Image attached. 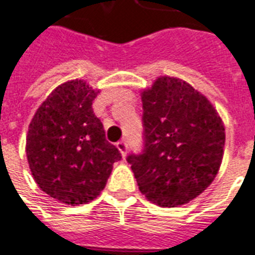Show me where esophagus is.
Wrapping results in <instances>:
<instances>
[{
	"label": "esophagus",
	"instance_id": "34e87169",
	"mask_svg": "<svg viewBox=\"0 0 255 255\" xmlns=\"http://www.w3.org/2000/svg\"><path fill=\"white\" fill-rule=\"evenodd\" d=\"M116 147H118V149H119L120 152H122V155H126V152H127V141L126 140H120L116 143Z\"/></svg>",
	"mask_w": 255,
	"mask_h": 255
}]
</instances>
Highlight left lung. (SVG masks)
Instances as JSON below:
<instances>
[{
  "label": "left lung",
  "instance_id": "obj_1",
  "mask_svg": "<svg viewBox=\"0 0 255 255\" xmlns=\"http://www.w3.org/2000/svg\"><path fill=\"white\" fill-rule=\"evenodd\" d=\"M143 151L128 155L141 194L176 207L201 195L218 174L225 127L213 104L176 77H158L141 92Z\"/></svg>",
  "mask_w": 255,
  "mask_h": 255
}]
</instances>
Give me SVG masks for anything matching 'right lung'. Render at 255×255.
I'll return each instance as SVG.
<instances>
[{"label":"right lung","instance_id":"obj_1","mask_svg":"<svg viewBox=\"0 0 255 255\" xmlns=\"http://www.w3.org/2000/svg\"><path fill=\"white\" fill-rule=\"evenodd\" d=\"M97 93L83 80L67 81L52 91L29 124V168L38 187L61 203L95 199L122 159L93 114Z\"/></svg>","mask_w":255,"mask_h":255}]
</instances>
